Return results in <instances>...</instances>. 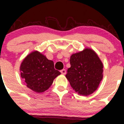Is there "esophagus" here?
<instances>
[{
  "label": "esophagus",
  "instance_id": "esophagus-1",
  "mask_svg": "<svg viewBox=\"0 0 124 124\" xmlns=\"http://www.w3.org/2000/svg\"><path fill=\"white\" fill-rule=\"evenodd\" d=\"M61 72L62 74H66V70L65 69L61 70Z\"/></svg>",
  "mask_w": 124,
  "mask_h": 124
}]
</instances>
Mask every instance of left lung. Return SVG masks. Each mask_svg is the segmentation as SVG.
Wrapping results in <instances>:
<instances>
[{
    "mask_svg": "<svg viewBox=\"0 0 124 124\" xmlns=\"http://www.w3.org/2000/svg\"><path fill=\"white\" fill-rule=\"evenodd\" d=\"M66 77L78 94L87 96L97 90L102 79L103 65L94 51L86 48L71 55Z\"/></svg>",
    "mask_w": 124,
    "mask_h": 124,
    "instance_id": "obj_1",
    "label": "left lung"
}]
</instances>
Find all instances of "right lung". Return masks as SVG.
Masks as SVG:
<instances>
[{
  "label": "right lung",
  "instance_id": "right-lung-1",
  "mask_svg": "<svg viewBox=\"0 0 124 124\" xmlns=\"http://www.w3.org/2000/svg\"><path fill=\"white\" fill-rule=\"evenodd\" d=\"M21 77L27 87L36 92L48 89L61 72L54 69V62L38 52H33L23 60L20 66Z\"/></svg>",
  "mask_w": 124,
  "mask_h": 124
}]
</instances>
